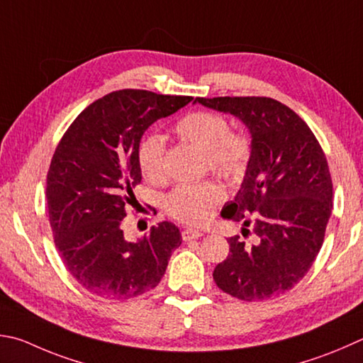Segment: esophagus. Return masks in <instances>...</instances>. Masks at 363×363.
Returning <instances> with one entry per match:
<instances>
[{
    "mask_svg": "<svg viewBox=\"0 0 363 363\" xmlns=\"http://www.w3.org/2000/svg\"><path fill=\"white\" fill-rule=\"evenodd\" d=\"M181 235H182L184 241H190V240L201 238L203 232H200V230H194V228H186V230H182Z\"/></svg>",
    "mask_w": 363,
    "mask_h": 363,
    "instance_id": "esophagus-1",
    "label": "esophagus"
}]
</instances>
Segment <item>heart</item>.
Listing matches in <instances>:
<instances>
[{"mask_svg":"<svg viewBox=\"0 0 363 363\" xmlns=\"http://www.w3.org/2000/svg\"><path fill=\"white\" fill-rule=\"evenodd\" d=\"M174 133L203 150L211 171L227 179L238 177L252 157V141L245 131L230 130L225 117L213 111H192L174 123ZM164 143L147 135L138 147V167L149 182L164 179ZM223 200V190L213 181L177 184L164 199V211L187 225H200Z\"/></svg>","mask_w":363,"mask_h":363,"instance_id":"obj_1","label":"heart"}]
</instances>
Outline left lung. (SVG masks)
<instances>
[{"mask_svg": "<svg viewBox=\"0 0 363 363\" xmlns=\"http://www.w3.org/2000/svg\"><path fill=\"white\" fill-rule=\"evenodd\" d=\"M203 106L241 118L252 135V157L235 200L222 217L242 220L230 254L214 268L223 292L262 301L291 291L311 268L332 214L333 184L319 141L303 118L268 96L196 98ZM252 216V223L250 217Z\"/></svg>", "mask_w": 363, "mask_h": 363, "instance_id": "obj_1", "label": "left lung"}]
</instances>
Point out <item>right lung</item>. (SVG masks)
<instances>
[{"label": "right lung", "instance_id": "1", "mask_svg": "<svg viewBox=\"0 0 363 363\" xmlns=\"http://www.w3.org/2000/svg\"><path fill=\"white\" fill-rule=\"evenodd\" d=\"M125 89L85 108L52 157L45 199L54 242L68 272L90 294L127 300L159 286L173 250L174 223L160 222L136 242L121 223L141 182L138 147L150 125L192 101Z\"/></svg>", "mask_w": 363, "mask_h": 363}]
</instances>
